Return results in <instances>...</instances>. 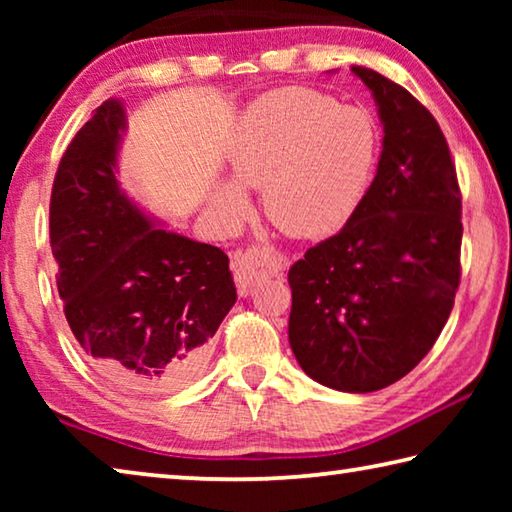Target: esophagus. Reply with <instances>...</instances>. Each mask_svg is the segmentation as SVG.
<instances>
[{"instance_id": "1", "label": "esophagus", "mask_w": 512, "mask_h": 512, "mask_svg": "<svg viewBox=\"0 0 512 512\" xmlns=\"http://www.w3.org/2000/svg\"><path fill=\"white\" fill-rule=\"evenodd\" d=\"M284 266H287L284 257L266 246L246 248L232 257V273H235L237 287L241 293H248L259 280H264V277L282 273Z\"/></svg>"}]
</instances>
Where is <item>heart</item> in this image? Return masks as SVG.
Listing matches in <instances>:
<instances>
[{"instance_id": "1", "label": "heart", "mask_w": 512, "mask_h": 512, "mask_svg": "<svg viewBox=\"0 0 512 512\" xmlns=\"http://www.w3.org/2000/svg\"><path fill=\"white\" fill-rule=\"evenodd\" d=\"M377 160V128L359 108L314 90H275L246 110L228 151L230 180L207 194L210 212L235 221L244 189L262 187L268 219L291 237L332 235L352 219Z\"/></svg>"}]
</instances>
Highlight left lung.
I'll return each instance as SVG.
<instances>
[{"instance_id":"8db88e82","label":"left lung","mask_w":512,"mask_h":512,"mask_svg":"<svg viewBox=\"0 0 512 512\" xmlns=\"http://www.w3.org/2000/svg\"><path fill=\"white\" fill-rule=\"evenodd\" d=\"M384 126L359 210L289 268V343L327 388L372 393L418 366L461 280V189L438 121L375 69L352 65Z\"/></svg>"}]
</instances>
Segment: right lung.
Masks as SVG:
<instances>
[{"mask_svg":"<svg viewBox=\"0 0 512 512\" xmlns=\"http://www.w3.org/2000/svg\"><path fill=\"white\" fill-rule=\"evenodd\" d=\"M126 108L108 99L58 164L51 253L65 318L92 366L133 393H169L203 370L237 302L228 255L164 228L119 185Z\"/></svg>","mask_w":512,"mask_h":512,"instance_id":"add662e5","label":"right lung"}]
</instances>
